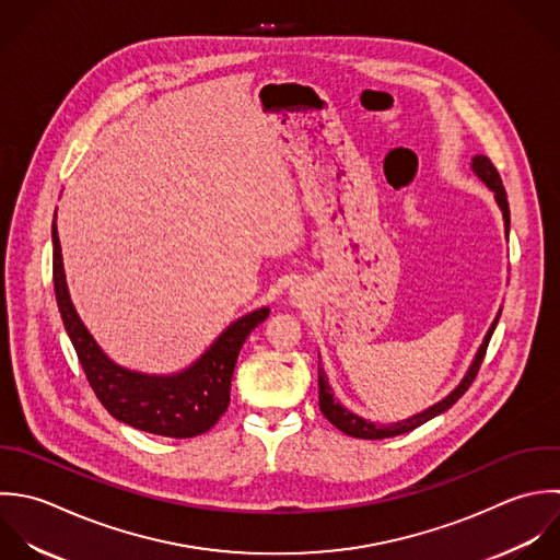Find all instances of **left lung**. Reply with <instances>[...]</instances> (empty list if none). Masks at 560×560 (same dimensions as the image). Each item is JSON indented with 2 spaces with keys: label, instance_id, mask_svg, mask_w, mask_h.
<instances>
[{
  "label": "left lung",
  "instance_id": "1",
  "mask_svg": "<svg viewBox=\"0 0 560 560\" xmlns=\"http://www.w3.org/2000/svg\"><path fill=\"white\" fill-rule=\"evenodd\" d=\"M471 170H474V174L495 194V202H498L500 209H502L504 229H506V235H509V231H511V209H509L506 189H504V185H502L500 172L495 170V165L491 163V159L485 156V154H476V156L471 159ZM500 316H502V310L498 312L495 320L491 323V327H489V331H487V336H485V340H482V345H480V349H478V353H476V358H474L469 371H467L465 377L460 380V384H458L445 399H441L439 404L430 406L428 410H423V412H419V415H415V417H410V419L397 421V423H375V421H366V419L358 417L355 412L347 410L338 399H334V390H331V386H329V380H327V375H325V369H323L320 355H318V404H320V412L327 417L329 423H334L340 432H345V434H349V436H353V439L380 441V439H393V436L408 434V432L417 430L419 425H423V423H428L430 419H434V417L443 415L445 410H450V408L469 390V386L474 384V380H476V375H478V371H480V364H482V360H485L489 340H491V336H493V331H495V327H498Z\"/></svg>",
  "mask_w": 560,
  "mask_h": 560
}]
</instances>
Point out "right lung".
I'll return each instance as SVG.
<instances>
[{
    "instance_id": "1",
    "label": "right lung",
    "mask_w": 560,
    "mask_h": 560,
    "mask_svg": "<svg viewBox=\"0 0 560 560\" xmlns=\"http://www.w3.org/2000/svg\"><path fill=\"white\" fill-rule=\"evenodd\" d=\"M51 242L54 292L62 325L95 397L108 415L135 430L167 439H194L209 432L229 408L231 380L240 349L248 334L268 318L270 310L259 307L233 320L194 364L178 373L148 375L128 371L97 347L71 303L56 218L51 222Z\"/></svg>"
}]
</instances>
